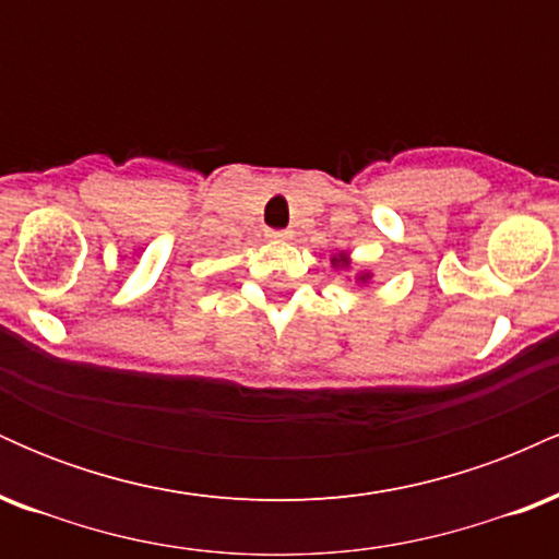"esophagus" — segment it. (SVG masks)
<instances>
[{"mask_svg": "<svg viewBox=\"0 0 559 559\" xmlns=\"http://www.w3.org/2000/svg\"><path fill=\"white\" fill-rule=\"evenodd\" d=\"M292 230H267V239L271 241H288L292 239Z\"/></svg>", "mask_w": 559, "mask_h": 559, "instance_id": "esophagus-1", "label": "esophagus"}]
</instances>
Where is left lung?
<instances>
[{"label": "left lung", "mask_w": 559, "mask_h": 559, "mask_svg": "<svg viewBox=\"0 0 559 559\" xmlns=\"http://www.w3.org/2000/svg\"><path fill=\"white\" fill-rule=\"evenodd\" d=\"M331 265L336 267H342V271H349V265H352V260H349V254L346 252H338V254H333L331 258ZM370 278H373V273H368V271H362V273H357L355 275V284H360V286H368L370 284Z\"/></svg>", "instance_id": "left-lung-1"}]
</instances>
